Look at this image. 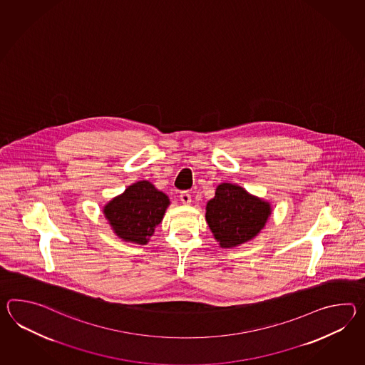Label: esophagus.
<instances>
[{
	"mask_svg": "<svg viewBox=\"0 0 365 365\" xmlns=\"http://www.w3.org/2000/svg\"><path fill=\"white\" fill-rule=\"evenodd\" d=\"M179 197H180V202H183V204H190L191 202V195L188 194L187 191L180 192Z\"/></svg>",
	"mask_w": 365,
	"mask_h": 365,
	"instance_id": "1",
	"label": "esophagus"
}]
</instances>
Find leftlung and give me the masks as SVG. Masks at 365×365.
Returning <instances> with one entry per match:
<instances>
[{
  "mask_svg": "<svg viewBox=\"0 0 365 365\" xmlns=\"http://www.w3.org/2000/svg\"><path fill=\"white\" fill-rule=\"evenodd\" d=\"M269 215V202L232 183L219 185L205 208L208 227L224 249L252 240L264 227Z\"/></svg>",
  "mask_w": 365,
  "mask_h": 365,
  "instance_id": "left-lung-1",
  "label": "left lung"
}]
</instances>
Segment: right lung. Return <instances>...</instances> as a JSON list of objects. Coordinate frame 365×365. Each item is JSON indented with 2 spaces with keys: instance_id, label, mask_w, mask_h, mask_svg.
I'll return each mask as SVG.
<instances>
[{
  "instance_id": "add662e5",
  "label": "right lung",
  "mask_w": 365,
  "mask_h": 365,
  "mask_svg": "<svg viewBox=\"0 0 365 365\" xmlns=\"http://www.w3.org/2000/svg\"><path fill=\"white\" fill-rule=\"evenodd\" d=\"M170 200L148 180L130 185L103 208L113 233L125 242L145 245L163 221Z\"/></svg>"
}]
</instances>
